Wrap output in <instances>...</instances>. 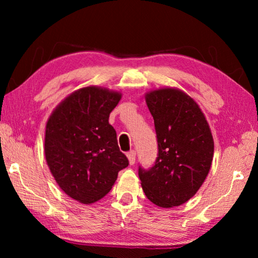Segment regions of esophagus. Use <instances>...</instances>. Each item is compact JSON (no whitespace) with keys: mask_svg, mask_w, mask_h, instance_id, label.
<instances>
[{"mask_svg":"<svg viewBox=\"0 0 258 258\" xmlns=\"http://www.w3.org/2000/svg\"><path fill=\"white\" fill-rule=\"evenodd\" d=\"M127 158L131 165H133L135 163V158H137V152H135V150H131L127 152Z\"/></svg>","mask_w":258,"mask_h":258,"instance_id":"34e87169","label":"esophagus"}]
</instances>
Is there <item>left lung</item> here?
I'll return each mask as SVG.
<instances>
[{"mask_svg": "<svg viewBox=\"0 0 258 258\" xmlns=\"http://www.w3.org/2000/svg\"><path fill=\"white\" fill-rule=\"evenodd\" d=\"M158 143L155 164L139 166L147 198L159 207L186 203L205 181L211 168L214 141L203 111L189 95L176 89L147 93Z\"/></svg>", "mask_w": 258, "mask_h": 258, "instance_id": "obj_1", "label": "left lung"}]
</instances>
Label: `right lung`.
Wrapping results in <instances>:
<instances>
[{
  "label": "right lung",
  "instance_id": "obj_1",
  "mask_svg": "<svg viewBox=\"0 0 258 258\" xmlns=\"http://www.w3.org/2000/svg\"><path fill=\"white\" fill-rule=\"evenodd\" d=\"M120 98L102 87H84L64 99L46 123L44 152L52 175L64 194L83 204L104 197L128 166L109 124Z\"/></svg>",
  "mask_w": 258,
  "mask_h": 258
}]
</instances>
